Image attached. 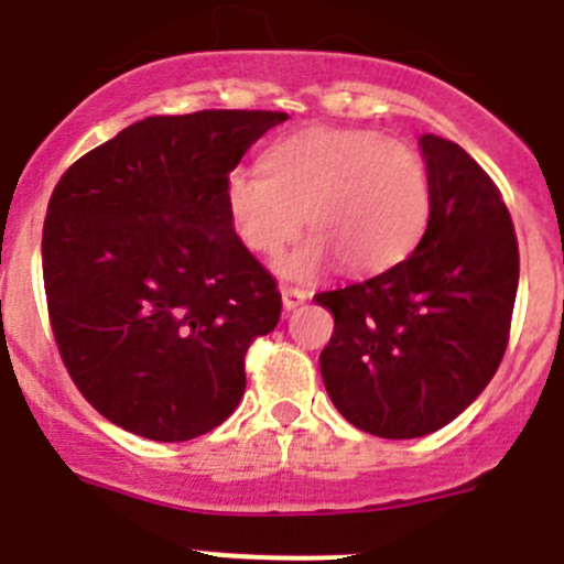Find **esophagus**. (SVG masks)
<instances>
[{"label": "esophagus", "instance_id": "34e87169", "mask_svg": "<svg viewBox=\"0 0 564 564\" xmlns=\"http://www.w3.org/2000/svg\"><path fill=\"white\" fill-rule=\"evenodd\" d=\"M280 293H282L284 310H295V306L304 304L306 301V290H301V288H288V284H282Z\"/></svg>", "mask_w": 564, "mask_h": 564}]
</instances>
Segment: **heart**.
<instances>
[{
  "label": "heart",
  "instance_id": "b5f03b06",
  "mask_svg": "<svg viewBox=\"0 0 564 564\" xmlns=\"http://www.w3.org/2000/svg\"><path fill=\"white\" fill-rule=\"evenodd\" d=\"M225 203L238 238L276 258L301 225L312 236L282 263L310 276L339 260L348 274H378L409 258L431 219L427 164L414 148L359 128H306L265 153V172L238 166Z\"/></svg>",
  "mask_w": 564,
  "mask_h": 564
}]
</instances>
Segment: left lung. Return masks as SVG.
<instances>
[{
  "instance_id": "8db88e82",
  "label": "left lung",
  "mask_w": 564,
  "mask_h": 564,
  "mask_svg": "<svg viewBox=\"0 0 564 564\" xmlns=\"http://www.w3.org/2000/svg\"><path fill=\"white\" fill-rule=\"evenodd\" d=\"M433 205L414 252L383 274L317 293L334 315L321 376L339 414L381 438L449 425L507 350L518 238L488 172L449 139H420Z\"/></svg>"
}]
</instances>
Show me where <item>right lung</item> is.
I'll return each mask as SVG.
<instances>
[{
    "label": "right lung",
    "instance_id": "add662e5",
    "mask_svg": "<svg viewBox=\"0 0 564 564\" xmlns=\"http://www.w3.org/2000/svg\"><path fill=\"white\" fill-rule=\"evenodd\" d=\"M284 111L144 117L65 170L43 221L48 323L98 414L153 442L214 431L241 403L276 280L232 230L225 183Z\"/></svg>",
    "mask_w": 564,
    "mask_h": 564
}]
</instances>
